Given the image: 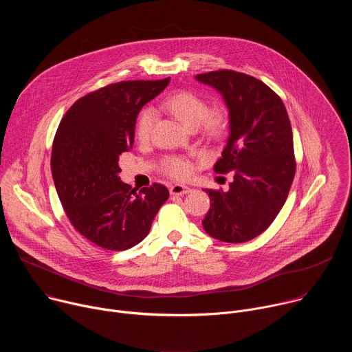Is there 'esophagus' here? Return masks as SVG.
I'll return each mask as SVG.
<instances>
[{"label": "esophagus", "instance_id": "1", "mask_svg": "<svg viewBox=\"0 0 352 352\" xmlns=\"http://www.w3.org/2000/svg\"><path fill=\"white\" fill-rule=\"evenodd\" d=\"M192 189L189 188V186H186V185H181V184H175V185H171L170 186V192H171V195H178V196H181V195H186V193H189Z\"/></svg>", "mask_w": 352, "mask_h": 352}]
</instances>
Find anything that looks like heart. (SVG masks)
<instances>
[{
    "label": "heart",
    "mask_w": 352,
    "mask_h": 352,
    "mask_svg": "<svg viewBox=\"0 0 352 352\" xmlns=\"http://www.w3.org/2000/svg\"><path fill=\"white\" fill-rule=\"evenodd\" d=\"M164 109L171 113L184 126L188 129H196L202 126L208 135H217L226 122V117L221 109L208 110L205 100L192 91H178L168 97L164 103ZM156 121V113L152 109L142 111L136 132L140 140H147ZM163 170L167 175L175 179H186L192 175L195 166L190 160L179 156L167 157L163 163Z\"/></svg>",
    "instance_id": "b5f03b06"
}]
</instances>
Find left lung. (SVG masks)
I'll return each mask as SVG.
<instances>
[{"instance_id": "left-lung-1", "label": "left lung", "mask_w": 352, "mask_h": 352, "mask_svg": "<svg viewBox=\"0 0 352 352\" xmlns=\"http://www.w3.org/2000/svg\"><path fill=\"white\" fill-rule=\"evenodd\" d=\"M195 79L217 90L228 111V138L219 174L234 173L230 189H204L210 209L205 231L223 242H246L262 234L284 206L294 175V142L281 98L263 82L235 71Z\"/></svg>"}]
</instances>
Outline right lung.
I'll use <instances>...</instances> for the list:
<instances>
[{
	"label": "right lung",
	"mask_w": 352,
	"mask_h": 352,
	"mask_svg": "<svg viewBox=\"0 0 352 352\" xmlns=\"http://www.w3.org/2000/svg\"><path fill=\"white\" fill-rule=\"evenodd\" d=\"M170 83L126 80L79 98L57 129L52 174L64 210L78 232L109 250L135 246L168 199L164 185L139 192L120 181V156L135 140L142 107Z\"/></svg>",
	"instance_id": "obj_1"
}]
</instances>
